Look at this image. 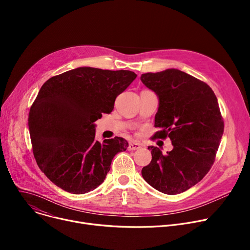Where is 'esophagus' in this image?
Returning <instances> with one entry per match:
<instances>
[{"label": "esophagus", "instance_id": "34e87169", "mask_svg": "<svg viewBox=\"0 0 250 250\" xmlns=\"http://www.w3.org/2000/svg\"><path fill=\"white\" fill-rule=\"evenodd\" d=\"M142 145L139 144V142H136V141H132L129 144L128 146V150H137L139 148H141Z\"/></svg>", "mask_w": 250, "mask_h": 250}]
</instances>
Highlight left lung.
Returning <instances> with one entry per match:
<instances>
[{
  "label": "left lung",
  "instance_id": "obj_1",
  "mask_svg": "<svg viewBox=\"0 0 250 250\" xmlns=\"http://www.w3.org/2000/svg\"><path fill=\"white\" fill-rule=\"evenodd\" d=\"M141 82L158 98L154 137L168 136L173 149L163 154L156 146L151 162L142 168L144 179L157 191L180 194L198 182L215 161L224 133L218 99L203 81L178 69L146 73Z\"/></svg>",
  "mask_w": 250,
  "mask_h": 250
}]
</instances>
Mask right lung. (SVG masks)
<instances>
[{
	"label": "right lung",
	"mask_w": 250,
	"mask_h": 250,
	"mask_svg": "<svg viewBox=\"0 0 250 250\" xmlns=\"http://www.w3.org/2000/svg\"><path fill=\"white\" fill-rule=\"evenodd\" d=\"M136 76L128 70L78 67L42 85L28 128L34 158L57 187L77 195L93 191L105 179L115 155L126 150L123 137L96 140L95 122L114 110L117 96Z\"/></svg>",
	"instance_id": "obj_1"
}]
</instances>
